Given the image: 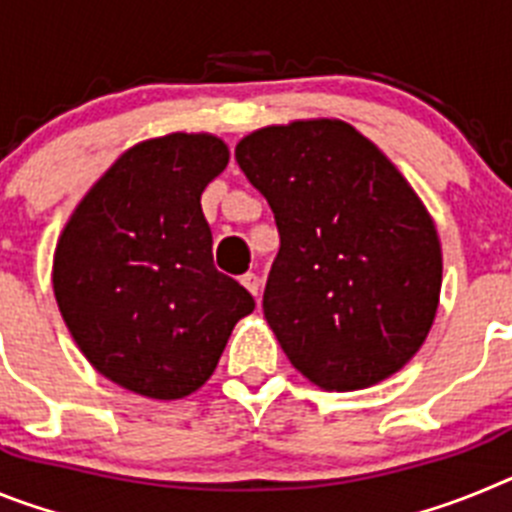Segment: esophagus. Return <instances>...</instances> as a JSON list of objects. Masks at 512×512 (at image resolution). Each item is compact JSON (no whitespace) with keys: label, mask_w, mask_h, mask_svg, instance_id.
I'll list each match as a JSON object with an SVG mask.
<instances>
[{"label":"esophagus","mask_w":512,"mask_h":512,"mask_svg":"<svg viewBox=\"0 0 512 512\" xmlns=\"http://www.w3.org/2000/svg\"><path fill=\"white\" fill-rule=\"evenodd\" d=\"M241 284L248 289V292H251L253 297H259V295H261V282H259V277L253 274V271H248V274H243Z\"/></svg>","instance_id":"obj_1"}]
</instances>
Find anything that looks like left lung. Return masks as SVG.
Listing matches in <instances>:
<instances>
[{"mask_svg":"<svg viewBox=\"0 0 512 512\" xmlns=\"http://www.w3.org/2000/svg\"><path fill=\"white\" fill-rule=\"evenodd\" d=\"M269 202L279 253L264 318L302 377L364 390L423 346L441 295V241L408 179L343 120L269 125L235 146Z\"/></svg>","mask_w":512,"mask_h":512,"instance_id":"8db88e82","label":"left lung"}]
</instances>
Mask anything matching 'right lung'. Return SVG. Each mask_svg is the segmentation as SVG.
I'll return each instance as SVG.
<instances>
[{
  "label": "right lung",
  "instance_id": "add662e5",
  "mask_svg": "<svg viewBox=\"0 0 512 512\" xmlns=\"http://www.w3.org/2000/svg\"><path fill=\"white\" fill-rule=\"evenodd\" d=\"M228 158L210 133L143 140L84 194L58 238V310L89 364L135 395L200 390L256 307L212 264L200 205Z\"/></svg>",
  "mask_w": 512,
  "mask_h": 512
}]
</instances>
